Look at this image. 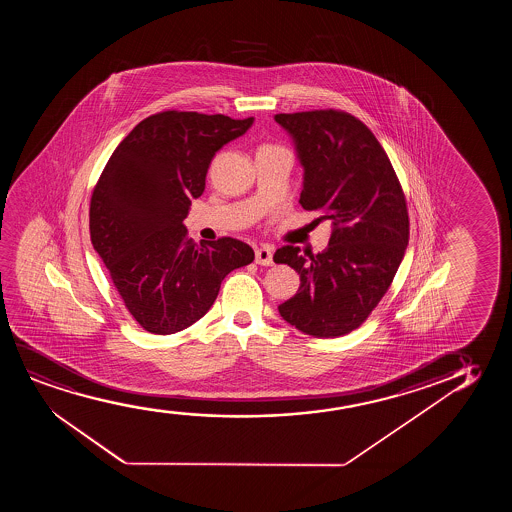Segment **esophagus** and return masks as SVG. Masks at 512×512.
I'll return each mask as SVG.
<instances>
[{
	"label": "esophagus",
	"mask_w": 512,
	"mask_h": 512,
	"mask_svg": "<svg viewBox=\"0 0 512 512\" xmlns=\"http://www.w3.org/2000/svg\"><path fill=\"white\" fill-rule=\"evenodd\" d=\"M273 248L269 245H262L255 250V262L259 266H273Z\"/></svg>",
	"instance_id": "esophagus-1"
}]
</instances>
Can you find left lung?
Wrapping results in <instances>:
<instances>
[{"mask_svg": "<svg viewBox=\"0 0 512 512\" xmlns=\"http://www.w3.org/2000/svg\"><path fill=\"white\" fill-rule=\"evenodd\" d=\"M304 169L301 203L330 220L323 252L283 246L276 264L301 276L281 318L313 337H339L360 327L392 285L409 241L406 197L376 136L337 110L278 113Z\"/></svg>", "mask_w": 512, "mask_h": 512, "instance_id": "obj_1", "label": "left lung"}]
</instances>
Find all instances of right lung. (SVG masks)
Here are the masks:
<instances>
[{
    "label": "right lung",
    "instance_id": "right-lung-1",
    "mask_svg": "<svg viewBox=\"0 0 512 512\" xmlns=\"http://www.w3.org/2000/svg\"><path fill=\"white\" fill-rule=\"evenodd\" d=\"M252 124L253 117L220 113H155L120 141L99 176L92 246L129 313L152 334H175L203 318L225 276L255 257L234 238L197 246L183 225L211 159Z\"/></svg>",
    "mask_w": 512,
    "mask_h": 512
}]
</instances>
